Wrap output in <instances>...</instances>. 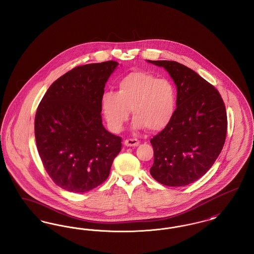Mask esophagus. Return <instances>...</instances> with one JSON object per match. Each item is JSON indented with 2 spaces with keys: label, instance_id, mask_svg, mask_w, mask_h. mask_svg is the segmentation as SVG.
<instances>
[{
  "label": "esophagus",
  "instance_id": "1",
  "mask_svg": "<svg viewBox=\"0 0 254 254\" xmlns=\"http://www.w3.org/2000/svg\"><path fill=\"white\" fill-rule=\"evenodd\" d=\"M140 142L137 139H127L125 141V145L126 146H137L139 145Z\"/></svg>",
  "mask_w": 254,
  "mask_h": 254
}]
</instances>
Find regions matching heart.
<instances>
[{
	"label": "heart",
	"mask_w": 254,
	"mask_h": 254,
	"mask_svg": "<svg viewBox=\"0 0 254 254\" xmlns=\"http://www.w3.org/2000/svg\"><path fill=\"white\" fill-rule=\"evenodd\" d=\"M118 91H105L101 106L109 127L119 132L132 111L136 128L160 131L172 120L177 102L176 88L166 78L145 71H131L119 79Z\"/></svg>",
	"instance_id": "heart-1"
}]
</instances>
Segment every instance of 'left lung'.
<instances>
[{
  "mask_svg": "<svg viewBox=\"0 0 254 254\" xmlns=\"http://www.w3.org/2000/svg\"><path fill=\"white\" fill-rule=\"evenodd\" d=\"M147 62L164 67L177 86L173 118L150 140V174L165 186H188L205 175L224 146L226 107L217 89L188 66L174 61Z\"/></svg>",
  "mask_w": 254,
  "mask_h": 254,
  "instance_id": "1",
  "label": "left lung"
}]
</instances>
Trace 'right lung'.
Returning <instances> with one entry per match:
<instances>
[{"instance_id":"add662e5","label":"right lung","mask_w":254,"mask_h":254,"mask_svg":"<svg viewBox=\"0 0 254 254\" xmlns=\"http://www.w3.org/2000/svg\"><path fill=\"white\" fill-rule=\"evenodd\" d=\"M118 63L74 67L49 86L35 115L37 149L50 178L75 193L108 179L122 138L102 124L101 97Z\"/></svg>"}]
</instances>
